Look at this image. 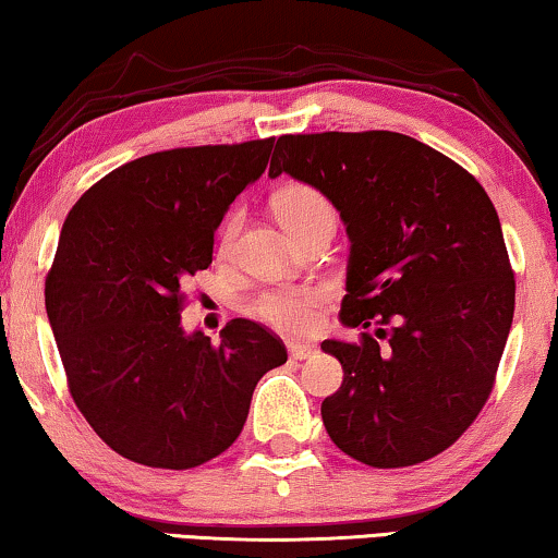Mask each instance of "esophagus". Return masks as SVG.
Returning a JSON list of instances; mask_svg holds the SVG:
<instances>
[{
    "instance_id": "esophagus-1",
    "label": "esophagus",
    "mask_w": 558,
    "mask_h": 558,
    "mask_svg": "<svg viewBox=\"0 0 558 558\" xmlns=\"http://www.w3.org/2000/svg\"><path fill=\"white\" fill-rule=\"evenodd\" d=\"M287 348H289V355H292L294 361H304V357L317 353V348L310 345V342H289Z\"/></svg>"
}]
</instances>
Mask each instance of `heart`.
Instances as JSON below:
<instances>
[{
	"instance_id": "heart-1",
	"label": "heart",
	"mask_w": 558,
	"mask_h": 558,
	"mask_svg": "<svg viewBox=\"0 0 558 558\" xmlns=\"http://www.w3.org/2000/svg\"><path fill=\"white\" fill-rule=\"evenodd\" d=\"M274 210H277L281 226L292 235L325 223V220L335 223L332 203L307 182H289L279 187L274 195ZM235 231H239V216H231L220 233V246H231ZM327 300L330 294L323 287H277L256 296L254 312L266 325L277 327L281 332L304 335L319 325Z\"/></svg>"
}]
</instances>
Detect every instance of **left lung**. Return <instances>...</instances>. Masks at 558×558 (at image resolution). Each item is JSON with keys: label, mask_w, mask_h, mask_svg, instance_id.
<instances>
[{"label": "left lung", "mask_w": 558, "mask_h": 558, "mask_svg": "<svg viewBox=\"0 0 558 558\" xmlns=\"http://www.w3.org/2000/svg\"><path fill=\"white\" fill-rule=\"evenodd\" d=\"M310 182L350 235L348 327L325 340L342 386L323 401L330 439L378 470L452 447L490 399L515 310L495 205L472 174L399 132L284 134L269 174Z\"/></svg>", "instance_id": "8db88e82"}]
</instances>
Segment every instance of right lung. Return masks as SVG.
Here are the masks:
<instances>
[{
  "mask_svg": "<svg viewBox=\"0 0 558 558\" xmlns=\"http://www.w3.org/2000/svg\"><path fill=\"white\" fill-rule=\"evenodd\" d=\"M271 147L274 136L155 151L68 213L45 310L75 407L126 460L210 462L239 439L264 373L287 363L284 342L254 319H231L220 342L180 327L182 284L210 266L216 228Z\"/></svg>",
  "mask_w": 558,
  "mask_h": 558,
  "instance_id": "add662e5",
  "label": "right lung"
}]
</instances>
